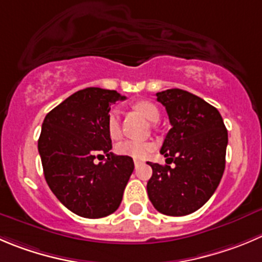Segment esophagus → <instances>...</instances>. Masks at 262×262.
Wrapping results in <instances>:
<instances>
[{
    "label": "esophagus",
    "mask_w": 262,
    "mask_h": 262,
    "mask_svg": "<svg viewBox=\"0 0 262 262\" xmlns=\"http://www.w3.org/2000/svg\"><path fill=\"white\" fill-rule=\"evenodd\" d=\"M134 163H135V167H139V166H141V164H143V161H139V159H135V161H134Z\"/></svg>",
    "instance_id": "1"
}]
</instances>
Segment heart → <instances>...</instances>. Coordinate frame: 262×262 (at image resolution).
Segmentation results:
<instances>
[{
    "instance_id": "obj_1",
    "label": "heart",
    "mask_w": 262,
    "mask_h": 262,
    "mask_svg": "<svg viewBox=\"0 0 262 262\" xmlns=\"http://www.w3.org/2000/svg\"><path fill=\"white\" fill-rule=\"evenodd\" d=\"M134 108L143 114L148 121L157 122L161 116L158 106L150 101H139L134 105ZM106 127L108 133L112 139H118L121 136V122H119V111L117 108L112 109L106 118ZM154 144L150 141H136V140H126L122 141L117 145V151L122 156L131 157L135 159H144L148 157V154L153 150Z\"/></svg>"
}]
</instances>
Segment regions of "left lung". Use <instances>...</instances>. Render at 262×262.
I'll list each match as a JSON object with an SVG mask.
<instances>
[{"mask_svg":"<svg viewBox=\"0 0 262 262\" xmlns=\"http://www.w3.org/2000/svg\"><path fill=\"white\" fill-rule=\"evenodd\" d=\"M156 96L172 128L161 149L167 164L148 162L153 175L146 190L157 211L185 216L199 210L217 189L225 170L228 131L217 109L190 92L170 89Z\"/></svg>","mask_w":262,"mask_h":262,"instance_id":"1","label":"left lung"}]
</instances>
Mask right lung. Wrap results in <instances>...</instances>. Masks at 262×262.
I'll return each mask as SVG.
<instances>
[{"instance_id": "obj_1", "label": "right lung", "mask_w": 262, "mask_h": 262, "mask_svg": "<svg viewBox=\"0 0 262 262\" xmlns=\"http://www.w3.org/2000/svg\"><path fill=\"white\" fill-rule=\"evenodd\" d=\"M124 99L114 90L87 87L55 106L42 123L38 151L47 185L81 217L117 211L134 171L131 157L111 151L106 127L111 105ZM105 155L104 162H95Z\"/></svg>"}]
</instances>
